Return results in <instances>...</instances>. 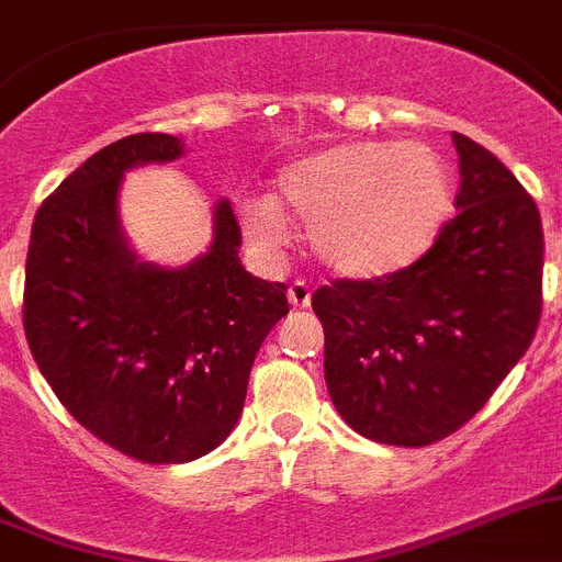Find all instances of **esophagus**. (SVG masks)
Returning <instances> with one entry per match:
<instances>
[{
	"label": "esophagus",
	"instance_id": "esophagus-1",
	"mask_svg": "<svg viewBox=\"0 0 562 562\" xmlns=\"http://www.w3.org/2000/svg\"><path fill=\"white\" fill-rule=\"evenodd\" d=\"M286 299H290L292 306H310V299H313V290L306 281H292L290 290H286Z\"/></svg>",
	"mask_w": 562,
	"mask_h": 562
}]
</instances>
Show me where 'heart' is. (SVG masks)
Wrapping results in <instances>:
<instances>
[{
    "mask_svg": "<svg viewBox=\"0 0 562 562\" xmlns=\"http://www.w3.org/2000/svg\"><path fill=\"white\" fill-rule=\"evenodd\" d=\"M278 201L310 222V244L338 276L395 272L424 252L452 207L449 172L426 144L352 142L306 156L278 176ZM244 224L263 244L284 238L272 199L244 201Z\"/></svg>",
    "mask_w": 562,
    "mask_h": 562,
    "instance_id": "b5f03b06",
    "label": "heart"
}]
</instances>
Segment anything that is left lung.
Wrapping results in <instances>:
<instances>
[{"instance_id": "8db88e82", "label": "left lung", "mask_w": 562, "mask_h": 562, "mask_svg": "<svg viewBox=\"0 0 562 562\" xmlns=\"http://www.w3.org/2000/svg\"><path fill=\"white\" fill-rule=\"evenodd\" d=\"M458 213L409 267L315 290L324 375L358 435L429 446L483 409L543 310L537 204L486 147L454 133Z\"/></svg>"}]
</instances>
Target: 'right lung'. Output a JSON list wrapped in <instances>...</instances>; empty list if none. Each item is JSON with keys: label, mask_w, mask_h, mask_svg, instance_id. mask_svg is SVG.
<instances>
[{"label": "right lung", "mask_w": 562, "mask_h": 562, "mask_svg": "<svg viewBox=\"0 0 562 562\" xmlns=\"http://www.w3.org/2000/svg\"><path fill=\"white\" fill-rule=\"evenodd\" d=\"M179 138H119L36 210L22 324L33 361L90 435L142 463L213 452L241 418L261 340L290 313L286 284L249 276L233 204L184 270L136 263L116 218L122 172L181 156Z\"/></svg>", "instance_id": "obj_1"}]
</instances>
